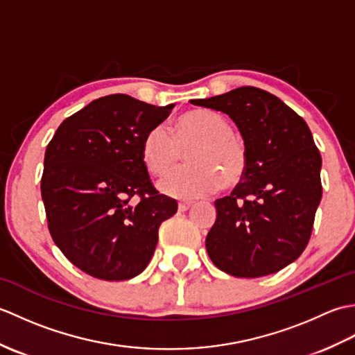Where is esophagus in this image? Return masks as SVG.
<instances>
[{
	"instance_id": "esophagus-1",
	"label": "esophagus",
	"mask_w": 355,
	"mask_h": 355,
	"mask_svg": "<svg viewBox=\"0 0 355 355\" xmlns=\"http://www.w3.org/2000/svg\"><path fill=\"white\" fill-rule=\"evenodd\" d=\"M192 207V202L191 201H180L178 202V210L180 212H186L187 209Z\"/></svg>"
}]
</instances>
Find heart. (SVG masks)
<instances>
[{
    "instance_id": "b5f03b06",
    "label": "heart",
    "mask_w": 355,
    "mask_h": 355,
    "mask_svg": "<svg viewBox=\"0 0 355 355\" xmlns=\"http://www.w3.org/2000/svg\"><path fill=\"white\" fill-rule=\"evenodd\" d=\"M187 164L173 171L160 183L171 197L192 200L214 191L220 184L232 189L243 182L248 169V155L243 141L233 135L230 123L209 110H189L173 123V134L163 126L150 130L141 146L148 171L163 177L182 162L189 150Z\"/></svg>"
}]
</instances>
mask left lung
Instances as JSON below:
<instances>
[{
	"label": "left lung",
	"instance_id": "obj_1",
	"mask_svg": "<svg viewBox=\"0 0 355 355\" xmlns=\"http://www.w3.org/2000/svg\"><path fill=\"white\" fill-rule=\"evenodd\" d=\"M191 103L227 114L248 155L243 182L215 201L209 258L236 277L276 273L305 250L322 200V157L310 128L279 97L256 87Z\"/></svg>",
	"mask_w": 355,
	"mask_h": 355
}]
</instances>
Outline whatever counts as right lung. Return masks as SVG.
Wrapping results in <instances>:
<instances>
[{"label":"right lung","instance_id":"right-lung-1","mask_svg":"<svg viewBox=\"0 0 355 355\" xmlns=\"http://www.w3.org/2000/svg\"><path fill=\"white\" fill-rule=\"evenodd\" d=\"M128 94L88 103L59 125L44 157L41 195L50 235L65 258L103 281L146 268L160 224L177 201L150 182L141 146L171 114Z\"/></svg>","mask_w":355,"mask_h":355}]
</instances>
